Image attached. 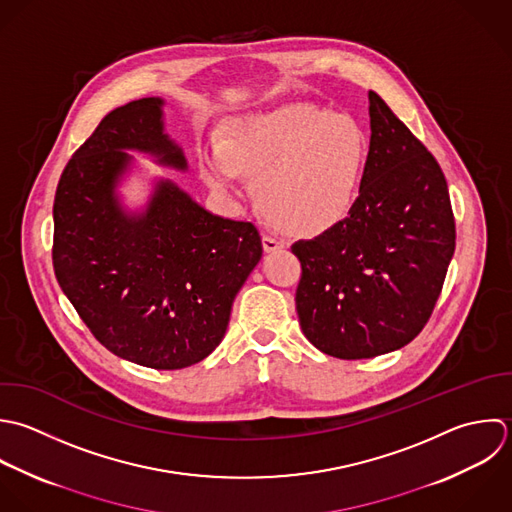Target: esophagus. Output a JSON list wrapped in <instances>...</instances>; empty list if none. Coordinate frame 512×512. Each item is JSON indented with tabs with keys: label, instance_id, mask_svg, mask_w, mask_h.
I'll return each instance as SVG.
<instances>
[{
	"label": "esophagus",
	"instance_id": "1",
	"mask_svg": "<svg viewBox=\"0 0 512 512\" xmlns=\"http://www.w3.org/2000/svg\"><path fill=\"white\" fill-rule=\"evenodd\" d=\"M285 247V241L283 239H277V237H271V235H263V249L267 253H273V251H279Z\"/></svg>",
	"mask_w": 512,
	"mask_h": 512
}]
</instances>
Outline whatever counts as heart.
I'll return each mask as SVG.
<instances>
[{"label":"heart","mask_w":512,"mask_h":512,"mask_svg":"<svg viewBox=\"0 0 512 512\" xmlns=\"http://www.w3.org/2000/svg\"><path fill=\"white\" fill-rule=\"evenodd\" d=\"M369 141L357 119L311 105H287L239 117L225 141L199 153L205 183L237 195L241 173L265 217L287 233L315 237L353 211Z\"/></svg>","instance_id":"b5f03b06"}]
</instances>
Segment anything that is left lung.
Instances as JSON below:
<instances>
[{
  "label": "left lung",
  "mask_w": 512,
  "mask_h": 512,
  "mask_svg": "<svg viewBox=\"0 0 512 512\" xmlns=\"http://www.w3.org/2000/svg\"><path fill=\"white\" fill-rule=\"evenodd\" d=\"M371 143L357 203L335 229L293 243L305 337L337 359H371L427 325L455 253V217L437 159L369 91Z\"/></svg>",
  "instance_id": "1"
}]
</instances>
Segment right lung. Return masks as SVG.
Wrapping results in <instances>:
<instances>
[{
    "mask_svg": "<svg viewBox=\"0 0 512 512\" xmlns=\"http://www.w3.org/2000/svg\"><path fill=\"white\" fill-rule=\"evenodd\" d=\"M161 97L107 113L65 165L53 203L57 283L113 355L159 371L195 365L225 337L233 301L263 255L249 221L209 213L169 179L143 209L117 193L139 151L185 171Z\"/></svg>",
    "mask_w": 512,
    "mask_h": 512,
    "instance_id": "add662e5",
    "label": "right lung"
}]
</instances>
